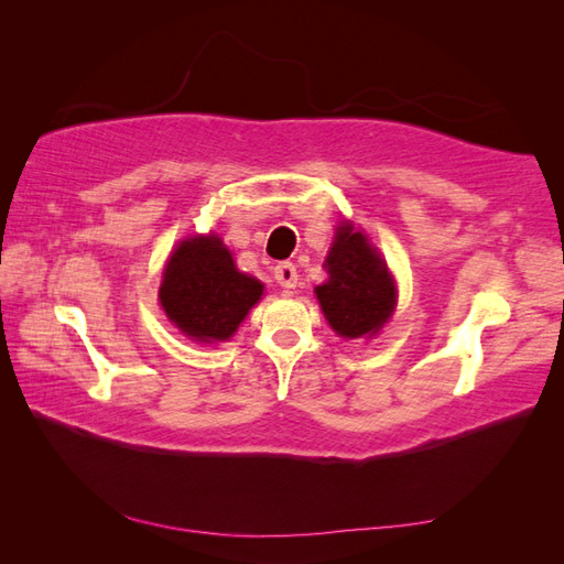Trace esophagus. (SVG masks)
<instances>
[{
	"label": "esophagus",
	"mask_w": 564,
	"mask_h": 564,
	"mask_svg": "<svg viewBox=\"0 0 564 564\" xmlns=\"http://www.w3.org/2000/svg\"><path fill=\"white\" fill-rule=\"evenodd\" d=\"M275 280H278V284H280V286H284V289H294V286L299 284V272H296V265H294V263H289V261L278 263V265H275Z\"/></svg>",
	"instance_id": "esophagus-1"
}]
</instances>
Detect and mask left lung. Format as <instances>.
I'll use <instances>...</instances> for the list:
<instances>
[{
    "mask_svg": "<svg viewBox=\"0 0 564 564\" xmlns=\"http://www.w3.org/2000/svg\"><path fill=\"white\" fill-rule=\"evenodd\" d=\"M324 268L329 280L315 286V294L332 329L344 338L379 334L395 311L398 289L367 235L340 224Z\"/></svg>",
    "mask_w": 564,
    "mask_h": 564,
    "instance_id": "8db88e82",
    "label": "left lung"
}]
</instances>
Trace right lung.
I'll return each instance as SVG.
<instances>
[{
	"label": "right lung",
	"instance_id": "obj_1",
	"mask_svg": "<svg viewBox=\"0 0 564 564\" xmlns=\"http://www.w3.org/2000/svg\"><path fill=\"white\" fill-rule=\"evenodd\" d=\"M263 284L235 268L218 235H195L169 256L160 305L176 327L199 344L228 340L259 303Z\"/></svg>",
	"mask_w": 564,
	"mask_h": 564
}]
</instances>
